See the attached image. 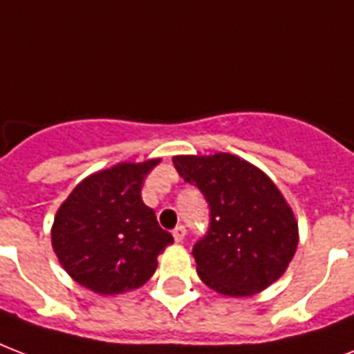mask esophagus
<instances>
[{
    "instance_id": "esophagus-1",
    "label": "esophagus",
    "mask_w": 354,
    "mask_h": 354,
    "mask_svg": "<svg viewBox=\"0 0 354 354\" xmlns=\"http://www.w3.org/2000/svg\"><path fill=\"white\" fill-rule=\"evenodd\" d=\"M185 237H187V227H185V225H177V227L174 230L175 243H183Z\"/></svg>"
}]
</instances>
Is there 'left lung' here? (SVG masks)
I'll list each match as a JSON object with an SVG mask.
<instances>
[{
  "label": "left lung",
  "instance_id": "left-lung-1",
  "mask_svg": "<svg viewBox=\"0 0 354 354\" xmlns=\"http://www.w3.org/2000/svg\"><path fill=\"white\" fill-rule=\"evenodd\" d=\"M183 179L209 205V230L192 256L207 286L230 297L268 288L288 268L299 244L293 211L267 175L239 156H174Z\"/></svg>",
  "mask_w": 354,
  "mask_h": 354
}]
</instances>
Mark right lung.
Segmentation results:
<instances>
[{
  "mask_svg": "<svg viewBox=\"0 0 354 354\" xmlns=\"http://www.w3.org/2000/svg\"><path fill=\"white\" fill-rule=\"evenodd\" d=\"M158 162H123L91 175L59 207L52 246L80 286L115 295L140 288L155 274L156 257L174 243L142 199L143 180Z\"/></svg>",
  "mask_w": 354,
  "mask_h": 354,
  "instance_id": "1",
  "label": "right lung"
}]
</instances>
